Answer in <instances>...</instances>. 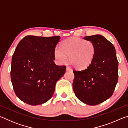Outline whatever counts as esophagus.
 <instances>
[{
  "instance_id": "esophagus-1",
  "label": "esophagus",
  "mask_w": 128,
  "mask_h": 128,
  "mask_svg": "<svg viewBox=\"0 0 128 128\" xmlns=\"http://www.w3.org/2000/svg\"><path fill=\"white\" fill-rule=\"evenodd\" d=\"M66 70H72V69H71L70 67H69V66H66Z\"/></svg>"
}]
</instances>
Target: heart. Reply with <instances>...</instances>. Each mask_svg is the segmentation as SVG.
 Here are the masks:
<instances>
[{"mask_svg": "<svg viewBox=\"0 0 128 128\" xmlns=\"http://www.w3.org/2000/svg\"><path fill=\"white\" fill-rule=\"evenodd\" d=\"M96 53V47L92 41L78 37H72L63 40L61 48L54 50L55 59L60 64L68 61L76 68L83 69L92 63Z\"/></svg>", "mask_w": 128, "mask_h": 128, "instance_id": "1", "label": "heart"}]
</instances>
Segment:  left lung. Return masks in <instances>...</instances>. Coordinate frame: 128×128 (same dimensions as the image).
<instances>
[{
  "instance_id": "left-lung-1",
  "label": "left lung",
  "mask_w": 128,
  "mask_h": 128,
  "mask_svg": "<svg viewBox=\"0 0 128 128\" xmlns=\"http://www.w3.org/2000/svg\"><path fill=\"white\" fill-rule=\"evenodd\" d=\"M94 43L96 53L92 63L82 70H73V91L77 98L90 106L98 105L113 94L118 81V62L114 47L101 35L86 36Z\"/></svg>"
}]
</instances>
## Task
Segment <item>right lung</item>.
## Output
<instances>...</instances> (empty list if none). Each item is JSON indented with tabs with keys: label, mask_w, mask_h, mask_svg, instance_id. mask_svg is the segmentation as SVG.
I'll list each match as a JSON object with an SVG mask.
<instances>
[{
	"label": "right lung",
	"mask_w": 128,
	"mask_h": 128,
	"mask_svg": "<svg viewBox=\"0 0 128 128\" xmlns=\"http://www.w3.org/2000/svg\"><path fill=\"white\" fill-rule=\"evenodd\" d=\"M59 36H25L18 43L12 58L10 78L16 96L32 106L51 98L58 80L66 66H57L54 50Z\"/></svg>",
	"instance_id": "1"
}]
</instances>
